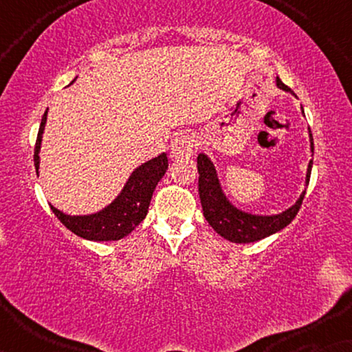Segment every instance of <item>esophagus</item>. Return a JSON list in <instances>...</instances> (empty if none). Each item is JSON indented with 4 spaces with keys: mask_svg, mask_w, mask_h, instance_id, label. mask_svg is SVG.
<instances>
[{
    "mask_svg": "<svg viewBox=\"0 0 352 352\" xmlns=\"http://www.w3.org/2000/svg\"><path fill=\"white\" fill-rule=\"evenodd\" d=\"M194 152V139L189 134H181V136L175 138L171 142V157L173 158H182L190 157Z\"/></svg>",
    "mask_w": 352,
    "mask_h": 352,
    "instance_id": "1",
    "label": "esophagus"
}]
</instances>
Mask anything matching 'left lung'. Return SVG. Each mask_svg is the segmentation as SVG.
<instances>
[{
    "label": "left lung",
    "mask_w": 352,
    "mask_h": 352,
    "mask_svg": "<svg viewBox=\"0 0 352 352\" xmlns=\"http://www.w3.org/2000/svg\"><path fill=\"white\" fill-rule=\"evenodd\" d=\"M277 86L287 93H295L283 85L280 78H277ZM302 109V107H301ZM305 113V112H302ZM309 141H311V152L314 153V141H312V134L309 129ZM197 168H199V195L201 201V208H204V216L208 221V224L218 232L221 237L234 243H252L258 242V240L266 239L269 235L278 232L283 228L295 219L298 211L301 208L302 199H305L306 190H302L300 199L296 200L295 205L290 208L282 211L278 214L271 216H261V214H252L245 213V211L239 210L228 200L224 195L223 189H221L218 173L213 162L210 160L208 155L200 153L197 157ZM311 168L312 160L307 165L306 173V184L309 182L311 177Z\"/></svg>",
    "instance_id": "left-lung-1"
}]
</instances>
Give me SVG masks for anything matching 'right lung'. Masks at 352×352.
<instances>
[{
	"mask_svg": "<svg viewBox=\"0 0 352 352\" xmlns=\"http://www.w3.org/2000/svg\"><path fill=\"white\" fill-rule=\"evenodd\" d=\"M75 81V80H74ZM72 81V83H74ZM70 83V85H72ZM47 118V110L43 115L40 131H38L36 144H35V162L36 175L40 170V147L43 131ZM168 170V157L166 153L152 158L131 173L126 184L120 192L117 199L112 204L105 206L104 210L93 214L83 216H70L62 213L56 206H51L52 213L57 219L65 226L72 232L83 237L86 240H94V242H109V240H120L131 234L136 226L146 218L148 205H151L152 194L155 190L158 181L162 179Z\"/></svg>",
	"mask_w": 352,
	"mask_h": 352,
	"instance_id": "1",
	"label": "right lung"
}]
</instances>
